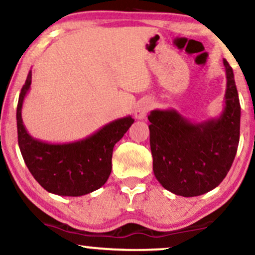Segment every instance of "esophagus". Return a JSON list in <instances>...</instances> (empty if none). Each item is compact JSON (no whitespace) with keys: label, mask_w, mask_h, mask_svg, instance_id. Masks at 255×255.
Masks as SVG:
<instances>
[{"label":"esophagus","mask_w":255,"mask_h":255,"mask_svg":"<svg viewBox=\"0 0 255 255\" xmlns=\"http://www.w3.org/2000/svg\"><path fill=\"white\" fill-rule=\"evenodd\" d=\"M152 108V102L149 100H143L136 104L134 109V116L137 120H143L147 116V113Z\"/></svg>","instance_id":"esophagus-1"}]
</instances>
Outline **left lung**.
Segmentation results:
<instances>
[{
    "mask_svg": "<svg viewBox=\"0 0 255 255\" xmlns=\"http://www.w3.org/2000/svg\"><path fill=\"white\" fill-rule=\"evenodd\" d=\"M225 108L219 118L191 122L177 110H152L148 115L153 172L174 195L195 197L209 192L231 170L240 140L241 107L234 72L228 61Z\"/></svg>",
    "mask_w": 255,
    "mask_h": 255,
    "instance_id": "left-lung-1",
    "label": "left lung"
}]
</instances>
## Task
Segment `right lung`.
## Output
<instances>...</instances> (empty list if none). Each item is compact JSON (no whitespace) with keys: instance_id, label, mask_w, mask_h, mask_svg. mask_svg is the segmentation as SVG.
<instances>
[{"instance_id":"1","label":"right lung","mask_w":255,"mask_h":255,"mask_svg":"<svg viewBox=\"0 0 255 255\" xmlns=\"http://www.w3.org/2000/svg\"><path fill=\"white\" fill-rule=\"evenodd\" d=\"M32 83L28 72L16 109L17 140L29 172L46 191L78 197L100 189L112 172L113 148L129 129L131 116L103 126L85 139L67 143H48L30 136L23 126L22 104Z\"/></svg>"}]
</instances>
